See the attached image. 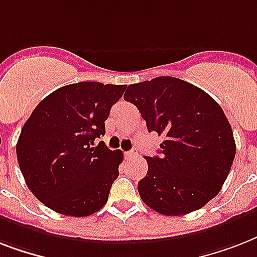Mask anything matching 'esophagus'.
I'll use <instances>...</instances> for the list:
<instances>
[{
	"label": "esophagus",
	"mask_w": 257,
	"mask_h": 257,
	"mask_svg": "<svg viewBox=\"0 0 257 257\" xmlns=\"http://www.w3.org/2000/svg\"><path fill=\"white\" fill-rule=\"evenodd\" d=\"M125 155H126V157H135L136 155H139V149L132 148L131 151H128V152L125 153Z\"/></svg>",
	"instance_id": "34e87169"
}]
</instances>
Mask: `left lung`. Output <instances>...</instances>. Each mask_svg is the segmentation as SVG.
<instances>
[{
	"label": "left lung",
	"mask_w": 257,
	"mask_h": 257,
	"mask_svg": "<svg viewBox=\"0 0 257 257\" xmlns=\"http://www.w3.org/2000/svg\"><path fill=\"white\" fill-rule=\"evenodd\" d=\"M125 101L136 105L148 132L164 137L161 156H145L141 200L165 216L187 215L215 197L231 171L236 144L223 109L208 93L164 76L129 85Z\"/></svg>",
	"instance_id": "obj_1"
}]
</instances>
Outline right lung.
<instances>
[{"label":"right lung","mask_w":257,"mask_h":257,"mask_svg":"<svg viewBox=\"0 0 257 257\" xmlns=\"http://www.w3.org/2000/svg\"><path fill=\"white\" fill-rule=\"evenodd\" d=\"M125 85L84 81L58 88L34 108L17 141V160L30 192L66 216L96 213L108 201L122 152L100 141L105 120Z\"/></svg>","instance_id":"add662e5"}]
</instances>
